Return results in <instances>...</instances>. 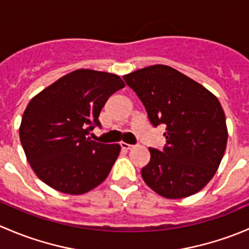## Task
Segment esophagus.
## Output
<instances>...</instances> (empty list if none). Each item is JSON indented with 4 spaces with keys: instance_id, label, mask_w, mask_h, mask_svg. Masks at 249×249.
I'll list each match as a JSON object with an SVG mask.
<instances>
[{
    "instance_id": "obj_1",
    "label": "esophagus",
    "mask_w": 249,
    "mask_h": 249,
    "mask_svg": "<svg viewBox=\"0 0 249 249\" xmlns=\"http://www.w3.org/2000/svg\"><path fill=\"white\" fill-rule=\"evenodd\" d=\"M120 145H122L123 149H126V150H129V149H131V148H134V145L129 144V143H125V142L120 143Z\"/></svg>"
}]
</instances>
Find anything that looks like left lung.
Listing matches in <instances>:
<instances>
[{"label":"left lung","instance_id":"1","mask_svg":"<svg viewBox=\"0 0 249 249\" xmlns=\"http://www.w3.org/2000/svg\"><path fill=\"white\" fill-rule=\"evenodd\" d=\"M136 92L154 126L166 125L164 150L149 148L141 171L145 184L166 199H183L207 185L228 142L225 114L217 97L200 83L166 65L123 77Z\"/></svg>","mask_w":249,"mask_h":249}]
</instances>
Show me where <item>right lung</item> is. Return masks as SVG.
I'll return each instance as SVG.
<instances>
[{
	"label": "right lung",
	"instance_id": "obj_1",
	"mask_svg": "<svg viewBox=\"0 0 249 249\" xmlns=\"http://www.w3.org/2000/svg\"><path fill=\"white\" fill-rule=\"evenodd\" d=\"M125 87L117 74L76 70L32 97L22 114L20 142L37 177L57 192L80 195L101 184L120 145L88 137L113 92Z\"/></svg>",
	"mask_w": 249,
	"mask_h": 249
}]
</instances>
